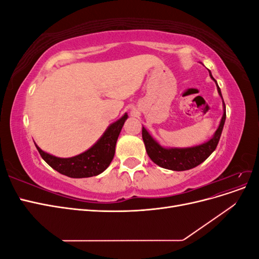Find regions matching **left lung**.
I'll return each instance as SVG.
<instances>
[{"instance_id": "1", "label": "left lung", "mask_w": 259, "mask_h": 259, "mask_svg": "<svg viewBox=\"0 0 259 259\" xmlns=\"http://www.w3.org/2000/svg\"><path fill=\"white\" fill-rule=\"evenodd\" d=\"M209 75L211 79L216 82L214 77L211 76L210 72H209ZM216 85H217L219 95L222 96V92H221V89H219L217 82H216ZM225 120H226V106L224 103V115L214 137L203 145L192 147V148H185V149H177V148L165 149L161 147L150 135H149V133L146 131V128L143 127V139L146 146V151L149 155V158H150L156 165H159L163 168H167L171 170H187V169L193 168L195 166H198L202 162H204L211 154V152L216 149L219 139H221Z\"/></svg>"}]
</instances>
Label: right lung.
Returning <instances> with one entry per match:
<instances>
[{
  "label": "right lung",
  "instance_id": "right-lung-1",
  "mask_svg": "<svg viewBox=\"0 0 259 259\" xmlns=\"http://www.w3.org/2000/svg\"><path fill=\"white\" fill-rule=\"evenodd\" d=\"M127 114L125 113L120 120H117L105 132L98 142L88 151H85L73 158L61 159L42 151L36 145L38 153L51 167L59 171L60 174L71 178H85L99 175L110 165L114 156L115 144L120 132L123 127Z\"/></svg>",
  "mask_w": 259,
  "mask_h": 259
}]
</instances>
